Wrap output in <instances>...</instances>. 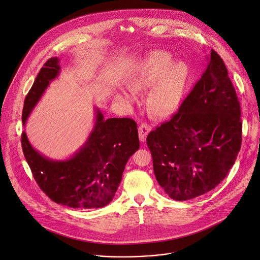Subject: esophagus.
Instances as JSON below:
<instances>
[{
    "instance_id": "obj_1",
    "label": "esophagus",
    "mask_w": 260,
    "mask_h": 260,
    "mask_svg": "<svg viewBox=\"0 0 260 260\" xmlns=\"http://www.w3.org/2000/svg\"><path fill=\"white\" fill-rule=\"evenodd\" d=\"M150 126L149 125H147V124H145V123H141L140 125H139V128H138V132H139V139L142 141V142H144L145 141V139H146V136H147V134L149 133V131H150Z\"/></svg>"
}]
</instances>
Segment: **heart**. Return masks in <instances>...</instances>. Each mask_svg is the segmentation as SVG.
I'll use <instances>...</instances> for the list:
<instances>
[{
    "mask_svg": "<svg viewBox=\"0 0 260 260\" xmlns=\"http://www.w3.org/2000/svg\"><path fill=\"white\" fill-rule=\"evenodd\" d=\"M191 78L189 66L175 62L165 51H154L144 59L131 79L134 91L150 89L146 99L148 112L157 118H169L179 109ZM132 101V93L125 94Z\"/></svg>",
    "mask_w": 260,
    "mask_h": 260,
    "instance_id": "heart-1",
    "label": "heart"
}]
</instances>
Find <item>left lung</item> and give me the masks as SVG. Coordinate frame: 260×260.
I'll return each instance as SVG.
<instances>
[{
    "mask_svg": "<svg viewBox=\"0 0 260 260\" xmlns=\"http://www.w3.org/2000/svg\"><path fill=\"white\" fill-rule=\"evenodd\" d=\"M154 176L173 200L215 188L242 143L241 108L222 58L212 49L207 68L170 121L149 132Z\"/></svg>",
    "mask_w": 260,
    "mask_h": 260,
    "instance_id": "obj_1",
    "label": "left lung"
}]
</instances>
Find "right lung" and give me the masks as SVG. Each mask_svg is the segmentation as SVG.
<instances>
[{
  "label": "right lung",
  "mask_w": 260,
  "mask_h": 260,
  "mask_svg": "<svg viewBox=\"0 0 260 260\" xmlns=\"http://www.w3.org/2000/svg\"><path fill=\"white\" fill-rule=\"evenodd\" d=\"M59 59H48L28 91L22 112L25 124L41 96L59 74ZM25 160L40 188L53 202L71 208H102L112 202L125 166L139 148L135 121L129 118L105 120L96 112L95 126L84 146L66 161L45 158L21 134Z\"/></svg>",
  "instance_id": "1"
}]
</instances>
